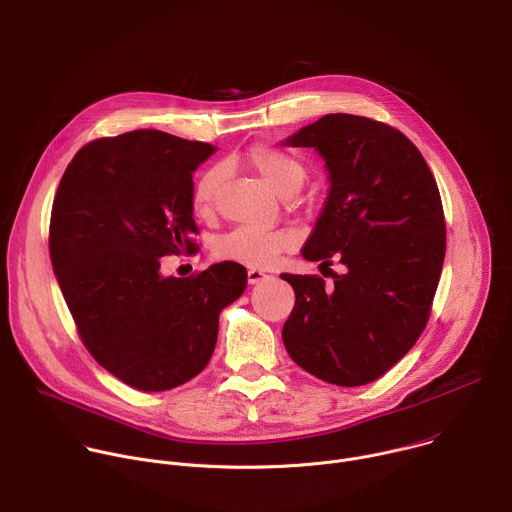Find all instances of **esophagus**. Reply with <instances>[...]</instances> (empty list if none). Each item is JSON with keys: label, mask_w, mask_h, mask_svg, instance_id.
I'll return each instance as SVG.
<instances>
[{"label": "esophagus", "mask_w": 512, "mask_h": 512, "mask_svg": "<svg viewBox=\"0 0 512 512\" xmlns=\"http://www.w3.org/2000/svg\"><path fill=\"white\" fill-rule=\"evenodd\" d=\"M264 278H268V274H266L264 270H258V268H250V270H248V282H250V284H258V282H262Z\"/></svg>", "instance_id": "esophagus-1"}]
</instances>
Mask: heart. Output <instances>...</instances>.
Instances as JSON below:
<instances>
[{"mask_svg": "<svg viewBox=\"0 0 512 512\" xmlns=\"http://www.w3.org/2000/svg\"><path fill=\"white\" fill-rule=\"evenodd\" d=\"M246 163L254 169L266 185L276 193L286 195L300 189L306 171L304 167L270 147H252L246 153ZM224 179V167L214 165L203 171L193 185V208L197 214L208 216L214 210V201ZM298 236L292 230H260V228H236L222 236L216 244V256L222 260H232L248 266H268L278 254L296 246Z\"/></svg>", "mask_w": 512, "mask_h": 512, "instance_id": "obj_1", "label": "heart"}]
</instances>
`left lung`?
Returning a JSON list of instances; mask_svg holds the SVG:
<instances>
[{"mask_svg":"<svg viewBox=\"0 0 512 512\" xmlns=\"http://www.w3.org/2000/svg\"><path fill=\"white\" fill-rule=\"evenodd\" d=\"M325 161L329 195L304 260L331 266L333 284L280 274L296 294L282 327L292 361L355 387L389 371L422 335L438 288L446 226L436 179L399 131L355 115H325L282 141Z\"/></svg>","mask_w":512,"mask_h":512,"instance_id":"obj_1","label":"left lung"}]
</instances>
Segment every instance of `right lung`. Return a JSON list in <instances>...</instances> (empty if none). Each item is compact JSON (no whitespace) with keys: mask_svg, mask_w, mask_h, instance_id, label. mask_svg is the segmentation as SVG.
Here are the masks:
<instances>
[{"mask_svg":"<svg viewBox=\"0 0 512 512\" xmlns=\"http://www.w3.org/2000/svg\"><path fill=\"white\" fill-rule=\"evenodd\" d=\"M216 147L157 129L84 145L52 206L50 258L90 355L141 391L173 389L210 363L220 313L246 268L218 262L163 276L161 258L193 252V171Z\"/></svg>","mask_w":512,"mask_h":512,"instance_id":"obj_1","label":"right lung"}]
</instances>
